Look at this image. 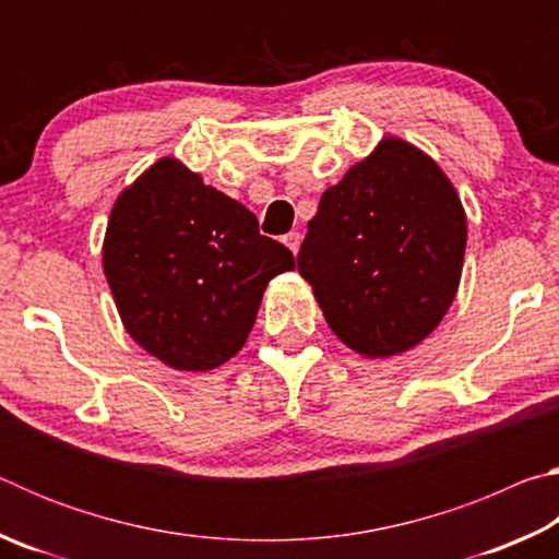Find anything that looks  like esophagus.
<instances>
[{"mask_svg": "<svg viewBox=\"0 0 559 559\" xmlns=\"http://www.w3.org/2000/svg\"><path fill=\"white\" fill-rule=\"evenodd\" d=\"M283 243H286L288 249H290L293 257H296L298 249H300V234H298V231H290V234H286V236H283Z\"/></svg>", "mask_w": 559, "mask_h": 559, "instance_id": "obj_1", "label": "esophagus"}]
</instances>
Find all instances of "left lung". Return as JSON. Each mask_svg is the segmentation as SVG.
I'll use <instances>...</instances> for the list:
<instances>
[{
    "label": "left lung",
    "instance_id": "8db88e82",
    "mask_svg": "<svg viewBox=\"0 0 559 559\" xmlns=\"http://www.w3.org/2000/svg\"><path fill=\"white\" fill-rule=\"evenodd\" d=\"M466 212L424 150L386 135L320 197L298 253L333 333L367 359L402 355L456 298Z\"/></svg>",
    "mask_w": 559,
    "mask_h": 559
}]
</instances>
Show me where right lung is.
Segmentation results:
<instances>
[{"instance_id": "1", "label": "right lung", "mask_w": 559, "mask_h": 559, "mask_svg": "<svg viewBox=\"0 0 559 559\" xmlns=\"http://www.w3.org/2000/svg\"><path fill=\"white\" fill-rule=\"evenodd\" d=\"M296 269L243 204L159 157L112 204L103 273L128 335L179 372H206L243 347L269 281Z\"/></svg>"}]
</instances>
